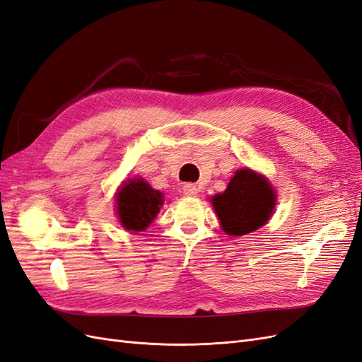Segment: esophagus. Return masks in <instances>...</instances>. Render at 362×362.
Here are the masks:
<instances>
[{
	"label": "esophagus",
	"mask_w": 362,
	"mask_h": 362,
	"mask_svg": "<svg viewBox=\"0 0 362 362\" xmlns=\"http://www.w3.org/2000/svg\"><path fill=\"white\" fill-rule=\"evenodd\" d=\"M198 192H199V189L196 187L194 184H192V182L184 184V187H182V193H184L185 196H189V198H193V196L198 194Z\"/></svg>",
	"instance_id": "34e87169"
}]
</instances>
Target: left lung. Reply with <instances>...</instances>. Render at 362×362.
Wrapping results in <instances>:
<instances>
[{
	"label": "left lung",
	"instance_id": "left-lung-1",
	"mask_svg": "<svg viewBox=\"0 0 362 362\" xmlns=\"http://www.w3.org/2000/svg\"><path fill=\"white\" fill-rule=\"evenodd\" d=\"M211 205L228 235H246L269 222L276 205L272 184L252 169H240Z\"/></svg>",
	"mask_w": 362,
	"mask_h": 362
}]
</instances>
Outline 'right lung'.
Listing matches in <instances>:
<instances>
[{
  "mask_svg": "<svg viewBox=\"0 0 362 362\" xmlns=\"http://www.w3.org/2000/svg\"><path fill=\"white\" fill-rule=\"evenodd\" d=\"M163 193L141 178L127 180L116 193L119 222L128 231H145L160 213Z\"/></svg>",
  "mask_w": 362,
  "mask_h": 362,
  "instance_id": "add662e5",
  "label": "right lung"
}]
</instances>
